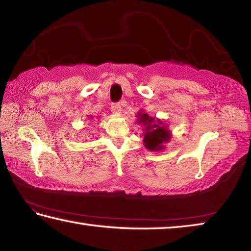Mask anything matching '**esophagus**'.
Listing matches in <instances>:
<instances>
[{"label":"esophagus","mask_w":251,"mask_h":251,"mask_svg":"<svg viewBox=\"0 0 251 251\" xmlns=\"http://www.w3.org/2000/svg\"><path fill=\"white\" fill-rule=\"evenodd\" d=\"M112 110H113V113H115V114H121V110H122L121 104L120 103L112 104Z\"/></svg>","instance_id":"esophagus-1"}]
</instances>
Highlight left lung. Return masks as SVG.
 I'll return each instance as SVG.
<instances>
[{
  "label": "left lung",
  "instance_id": "8db88e82",
  "mask_svg": "<svg viewBox=\"0 0 251 251\" xmlns=\"http://www.w3.org/2000/svg\"><path fill=\"white\" fill-rule=\"evenodd\" d=\"M137 123L143 126V143L148 151H160L165 150V144L172 139V131L168 125L159 118L150 116L144 110L136 114Z\"/></svg>",
  "mask_w": 251,
  "mask_h": 251
}]
</instances>
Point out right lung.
I'll list each match as a JSON object with an SVG mask.
<instances>
[{
  "instance_id": "add662e5",
  "label": "right lung",
  "mask_w": 251,
  "mask_h": 251,
  "mask_svg": "<svg viewBox=\"0 0 251 251\" xmlns=\"http://www.w3.org/2000/svg\"><path fill=\"white\" fill-rule=\"evenodd\" d=\"M91 118H93V116H91Z\"/></svg>"
}]
</instances>
